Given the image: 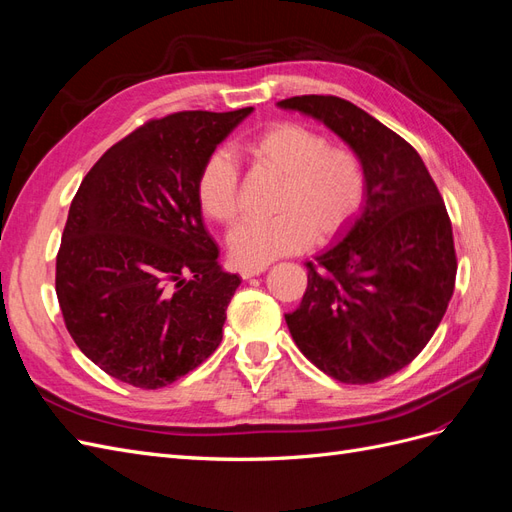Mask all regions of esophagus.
<instances>
[{"label":"esophagus","instance_id":"esophagus-1","mask_svg":"<svg viewBox=\"0 0 512 512\" xmlns=\"http://www.w3.org/2000/svg\"><path fill=\"white\" fill-rule=\"evenodd\" d=\"M267 271V265H258V267H243L241 269V277L243 280H250V277H256L260 273Z\"/></svg>","mask_w":512,"mask_h":512}]
</instances>
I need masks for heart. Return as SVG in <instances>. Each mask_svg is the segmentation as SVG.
I'll list each match as a JSON object with an SVG mask.
<instances>
[{
	"instance_id": "obj_1",
	"label": "heart",
	"mask_w": 512,
	"mask_h": 512,
	"mask_svg": "<svg viewBox=\"0 0 512 512\" xmlns=\"http://www.w3.org/2000/svg\"><path fill=\"white\" fill-rule=\"evenodd\" d=\"M252 162L280 177L269 220L239 226L228 239L241 267H258L329 241L361 213L369 177L363 158L350 147L331 145L322 132L297 121H280L245 143ZM196 198L207 218L222 226L241 215V175L226 151H213L196 179Z\"/></svg>"
}]
</instances>
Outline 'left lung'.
<instances>
[{"label": "left lung", "mask_w": 512, "mask_h": 512, "mask_svg": "<svg viewBox=\"0 0 512 512\" xmlns=\"http://www.w3.org/2000/svg\"><path fill=\"white\" fill-rule=\"evenodd\" d=\"M282 108L320 119L359 153L369 190L346 237L307 262V290L286 324L299 350L344 384H371L427 346L455 290L457 254L444 200L416 149L337 96Z\"/></svg>", "instance_id": "left-lung-1"}]
</instances>
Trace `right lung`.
<instances>
[{"label": "right lung", "instance_id": "1", "mask_svg": "<svg viewBox=\"0 0 512 512\" xmlns=\"http://www.w3.org/2000/svg\"><path fill=\"white\" fill-rule=\"evenodd\" d=\"M252 106L149 119L85 175L61 235L57 301L74 344L108 376L162 389L222 342L239 275L224 273L196 179Z\"/></svg>", "mask_w": 512, "mask_h": 512}]
</instances>
